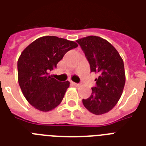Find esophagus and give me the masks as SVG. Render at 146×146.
<instances>
[{"label":"esophagus","mask_w":146,"mask_h":146,"mask_svg":"<svg viewBox=\"0 0 146 146\" xmlns=\"http://www.w3.org/2000/svg\"><path fill=\"white\" fill-rule=\"evenodd\" d=\"M72 84L76 87H80V86H81V84H80V83H76V82H72Z\"/></svg>","instance_id":"1"}]
</instances>
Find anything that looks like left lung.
<instances>
[{"label": "left lung", "mask_w": 146, "mask_h": 146, "mask_svg": "<svg viewBox=\"0 0 146 146\" xmlns=\"http://www.w3.org/2000/svg\"><path fill=\"white\" fill-rule=\"evenodd\" d=\"M90 65L91 72L96 73V86L92 94L82 99L85 108L100 115L111 111L121 97L124 88V64L115 48L107 40L98 36H88L76 41Z\"/></svg>", "instance_id": "1"}]
</instances>
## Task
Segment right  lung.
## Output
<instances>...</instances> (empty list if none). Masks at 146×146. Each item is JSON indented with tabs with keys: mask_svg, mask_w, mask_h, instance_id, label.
<instances>
[{
	"mask_svg": "<svg viewBox=\"0 0 146 146\" xmlns=\"http://www.w3.org/2000/svg\"><path fill=\"white\" fill-rule=\"evenodd\" d=\"M78 44L56 36H43L27 46L17 62L18 82L29 103L41 111H49L62 102L70 82L48 76L64 54Z\"/></svg>",
	"mask_w": 146,
	"mask_h": 146,
	"instance_id": "right-lung-1",
	"label": "right lung"
}]
</instances>
